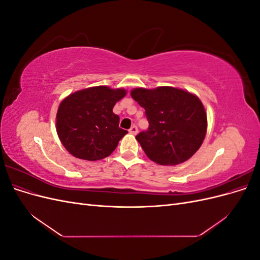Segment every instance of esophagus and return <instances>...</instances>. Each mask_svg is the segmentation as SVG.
<instances>
[{"label": "esophagus", "instance_id": "34e87169", "mask_svg": "<svg viewBox=\"0 0 260 260\" xmlns=\"http://www.w3.org/2000/svg\"><path fill=\"white\" fill-rule=\"evenodd\" d=\"M129 132L131 133V135H137V133H138V127H137V125H132V127L129 129Z\"/></svg>", "mask_w": 260, "mask_h": 260}]
</instances>
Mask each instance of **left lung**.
<instances>
[{"label": "left lung", "instance_id": "1", "mask_svg": "<svg viewBox=\"0 0 260 260\" xmlns=\"http://www.w3.org/2000/svg\"><path fill=\"white\" fill-rule=\"evenodd\" d=\"M145 109L148 129L136 137L146 156L162 166H176L198 152L207 131V116L194 94L172 86L131 91Z\"/></svg>", "mask_w": 260, "mask_h": 260}]
</instances>
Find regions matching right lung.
Here are the masks:
<instances>
[{
    "label": "right lung",
    "mask_w": 260,
    "mask_h": 260,
    "mask_svg": "<svg viewBox=\"0 0 260 260\" xmlns=\"http://www.w3.org/2000/svg\"><path fill=\"white\" fill-rule=\"evenodd\" d=\"M127 91L106 85L92 86L61 101L56 131L61 144L77 158L100 160L111 155L128 131L119 128L113 108Z\"/></svg>",
    "instance_id": "add662e5"
}]
</instances>
